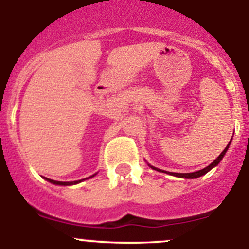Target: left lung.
<instances>
[{"mask_svg":"<svg viewBox=\"0 0 249 249\" xmlns=\"http://www.w3.org/2000/svg\"><path fill=\"white\" fill-rule=\"evenodd\" d=\"M230 142H229L228 146L225 147V149H224V151L221 152L220 154H219L218 158H216L215 160L213 161V163L209 164L208 166H206V168H204V169H202V170L195 171V173H185V174H183V173H169V174H170V175H173V176H178V178H199V176L204 175V174H207L209 170H212V169H213L214 166H216L219 163H220V160H221V159H223V157L225 156L226 151H228L229 146H230ZM148 165H149V164H148ZM149 166H151L152 169H154V170H158V171H161V173H164V171L160 170V169H157V168H154V166H152V165H149Z\"/></svg>","mask_w":249,"mask_h":249,"instance_id":"1","label":"left lung"}]
</instances>
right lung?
I'll list each match as a JSON object with an SVG mask.
<instances>
[{
  "mask_svg": "<svg viewBox=\"0 0 249 249\" xmlns=\"http://www.w3.org/2000/svg\"><path fill=\"white\" fill-rule=\"evenodd\" d=\"M95 175H96V174H93V175L90 176V178H93V176H95ZM45 178L47 181H50L51 183H54V185H62V186H71V185H75V183L81 182V180H79V181H68V182H63V181L51 180V178ZM83 180H85V178H83Z\"/></svg>",
  "mask_w": 249,
  "mask_h": 249,
  "instance_id": "add662e5",
  "label": "right lung"
}]
</instances>
